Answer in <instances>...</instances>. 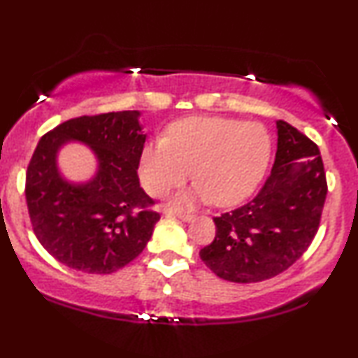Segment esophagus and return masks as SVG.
I'll list each match as a JSON object with an SVG mask.
<instances>
[{
    "label": "esophagus",
    "instance_id": "esophagus-1",
    "mask_svg": "<svg viewBox=\"0 0 358 358\" xmlns=\"http://www.w3.org/2000/svg\"><path fill=\"white\" fill-rule=\"evenodd\" d=\"M163 215H164L166 218H174V217H178L179 220H182V222H185V223L192 222V220H194V215H189V213H174V212H169V210H164Z\"/></svg>",
    "mask_w": 358,
    "mask_h": 358
}]
</instances>
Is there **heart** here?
I'll list each match as a JSON object with an SVG mask.
<instances>
[{
    "mask_svg": "<svg viewBox=\"0 0 358 358\" xmlns=\"http://www.w3.org/2000/svg\"><path fill=\"white\" fill-rule=\"evenodd\" d=\"M271 136L261 124L222 117H189L169 127L168 138H155L140 156V180L155 197L187 179L194 187L176 194L174 208H192L212 200L217 205L241 202L257 187L271 159Z\"/></svg>",
    "mask_w": 358,
    "mask_h": 358,
    "instance_id": "1",
    "label": "heart"
}]
</instances>
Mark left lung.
I'll return each mask as SVG.
<instances>
[{
    "label": "left lung",
    "instance_id": "1",
    "mask_svg": "<svg viewBox=\"0 0 358 358\" xmlns=\"http://www.w3.org/2000/svg\"><path fill=\"white\" fill-rule=\"evenodd\" d=\"M326 194L320 148L295 127L277 120L271 176L251 202L213 218L217 236L200 251V259L228 282L252 283L278 275L311 244Z\"/></svg>",
    "mask_w": 358,
    "mask_h": 358
}]
</instances>
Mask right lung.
I'll return each mask as SVG.
<instances>
[{"mask_svg": "<svg viewBox=\"0 0 358 358\" xmlns=\"http://www.w3.org/2000/svg\"><path fill=\"white\" fill-rule=\"evenodd\" d=\"M138 110L70 119L43 135L26 174L34 233L47 252L70 268L112 273L134 261L153 234L159 213L140 187L136 169L146 135ZM76 141L90 146L95 176L73 183L57 168V153Z\"/></svg>", "mask_w": 358, "mask_h": 358, "instance_id": "1", "label": "right lung"}]
</instances>
